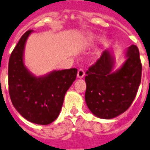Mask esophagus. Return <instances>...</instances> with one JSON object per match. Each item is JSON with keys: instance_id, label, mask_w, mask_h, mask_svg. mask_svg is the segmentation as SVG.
<instances>
[{"instance_id": "34e87169", "label": "esophagus", "mask_w": 150, "mask_h": 150, "mask_svg": "<svg viewBox=\"0 0 150 150\" xmlns=\"http://www.w3.org/2000/svg\"><path fill=\"white\" fill-rule=\"evenodd\" d=\"M84 75H85V73H84L83 70H82V69H80V70H78V72H77V77L78 78L81 79V78L83 77Z\"/></svg>"}]
</instances>
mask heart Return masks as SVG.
Returning <instances> with one entry per match:
<instances>
[{
	"label": "heart",
	"instance_id": "heart-1",
	"mask_svg": "<svg viewBox=\"0 0 150 150\" xmlns=\"http://www.w3.org/2000/svg\"><path fill=\"white\" fill-rule=\"evenodd\" d=\"M93 40H94V38H93V37H92V36H91V37H90V40H91V41H93Z\"/></svg>",
	"mask_w": 150,
	"mask_h": 150
}]
</instances>
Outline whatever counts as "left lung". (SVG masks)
<instances>
[{"label": "left lung", "instance_id": "1", "mask_svg": "<svg viewBox=\"0 0 150 150\" xmlns=\"http://www.w3.org/2000/svg\"><path fill=\"white\" fill-rule=\"evenodd\" d=\"M124 57V63L113 71L114 54L112 48H108L86 71L85 101L96 117L106 120L117 117L127 110L136 97L142 74L137 46L127 48Z\"/></svg>", "mask_w": 150, "mask_h": 150}]
</instances>
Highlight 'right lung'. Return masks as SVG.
<instances>
[{
  "instance_id": "add662e5",
  "label": "right lung",
  "mask_w": 150,
  "mask_h": 150,
  "mask_svg": "<svg viewBox=\"0 0 150 150\" xmlns=\"http://www.w3.org/2000/svg\"><path fill=\"white\" fill-rule=\"evenodd\" d=\"M33 32H26L11 53L9 93L13 106L23 118L36 124L48 125L60 114L64 96L76 80L77 69L53 70L39 76L32 74L24 64V50Z\"/></svg>"
}]
</instances>
